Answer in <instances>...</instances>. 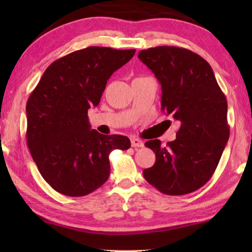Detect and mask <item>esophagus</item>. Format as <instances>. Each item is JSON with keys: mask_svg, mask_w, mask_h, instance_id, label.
Masks as SVG:
<instances>
[{"mask_svg": "<svg viewBox=\"0 0 252 252\" xmlns=\"http://www.w3.org/2000/svg\"><path fill=\"white\" fill-rule=\"evenodd\" d=\"M131 146L133 147V148H142L143 146H144V143H143V141H141V140L140 139H136V138H133V139H131Z\"/></svg>", "mask_w": 252, "mask_h": 252, "instance_id": "obj_1", "label": "esophagus"}]
</instances>
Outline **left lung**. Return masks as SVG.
<instances>
[{
    "label": "left lung",
    "instance_id": "obj_1",
    "mask_svg": "<svg viewBox=\"0 0 252 252\" xmlns=\"http://www.w3.org/2000/svg\"><path fill=\"white\" fill-rule=\"evenodd\" d=\"M138 58L161 84V110L180 122L177 139L150 140L156 163L143 177L160 192L187 194L210 180L229 139L228 104L209 63L177 46H157Z\"/></svg>",
    "mask_w": 252,
    "mask_h": 252
}]
</instances>
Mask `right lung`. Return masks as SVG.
<instances>
[{
  "label": "right lung",
  "instance_id": "obj_1",
  "mask_svg": "<svg viewBox=\"0 0 252 252\" xmlns=\"http://www.w3.org/2000/svg\"><path fill=\"white\" fill-rule=\"evenodd\" d=\"M135 50L89 46L54 61L27 103V142L44 180L58 192L82 197L108 180L109 155L127 150V136L92 130L88 110L100 103L110 76Z\"/></svg>",
  "mask_w": 252,
  "mask_h": 252
}]
</instances>
